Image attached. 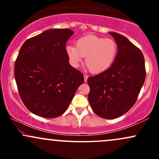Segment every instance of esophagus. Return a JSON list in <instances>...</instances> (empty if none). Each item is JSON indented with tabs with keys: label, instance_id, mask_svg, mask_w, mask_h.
<instances>
[{
	"label": "esophagus",
	"instance_id": "obj_1",
	"mask_svg": "<svg viewBox=\"0 0 159 159\" xmlns=\"http://www.w3.org/2000/svg\"><path fill=\"white\" fill-rule=\"evenodd\" d=\"M84 81L87 82V78H88V75H84Z\"/></svg>",
	"mask_w": 159,
	"mask_h": 159
}]
</instances>
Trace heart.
Here are the masks:
<instances>
[{
  "mask_svg": "<svg viewBox=\"0 0 159 159\" xmlns=\"http://www.w3.org/2000/svg\"><path fill=\"white\" fill-rule=\"evenodd\" d=\"M71 64L79 66L84 57L90 72L98 73L105 71L114 63L117 54V45L114 39L95 35H87L76 42V47L66 46Z\"/></svg>",
  "mask_w": 159,
  "mask_h": 159,
  "instance_id": "1",
  "label": "heart"
}]
</instances>
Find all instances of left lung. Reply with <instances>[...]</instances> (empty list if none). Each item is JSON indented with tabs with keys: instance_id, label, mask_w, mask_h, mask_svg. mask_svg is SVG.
<instances>
[{
	"instance_id": "left-lung-1",
	"label": "left lung",
	"mask_w": 159,
	"mask_h": 159,
	"mask_svg": "<svg viewBox=\"0 0 159 159\" xmlns=\"http://www.w3.org/2000/svg\"><path fill=\"white\" fill-rule=\"evenodd\" d=\"M117 45V54L110 68L87 79L88 100L95 114L116 119L135 103L146 78L142 52L126 37L109 32Z\"/></svg>"
}]
</instances>
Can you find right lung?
<instances>
[{
  "mask_svg": "<svg viewBox=\"0 0 159 159\" xmlns=\"http://www.w3.org/2000/svg\"><path fill=\"white\" fill-rule=\"evenodd\" d=\"M74 32L50 29L22 45L15 79L23 103L33 114L54 118L66 111L84 75L69 63L66 43Z\"/></svg>",
  "mask_w": 159,
  "mask_h": 159,
  "instance_id": "obj_1",
  "label": "right lung"
}]
</instances>
